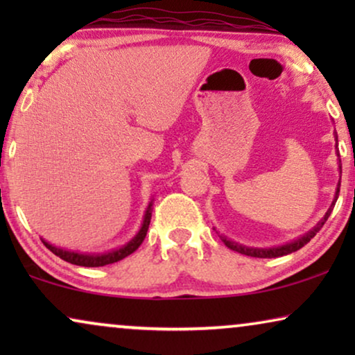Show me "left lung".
<instances>
[{
  "mask_svg": "<svg viewBox=\"0 0 355 355\" xmlns=\"http://www.w3.org/2000/svg\"><path fill=\"white\" fill-rule=\"evenodd\" d=\"M334 137H336V145H338V135L334 134ZM336 155L339 157V152H336ZM338 163H339V166H338L339 174H341L343 169H341V159H339V158H338ZM339 187H341V176H339L338 187H336V192H334V198H333L331 205H329L328 211L324 213V216H323L322 220H320V221L317 223V225H315L309 232H305V234L297 237V239L288 242V244L275 245V247H265V249H261V247H247V245H242V244H239V242L227 239L226 236L220 234V232H218V234H220V239H221L223 242H225V245L227 247V249L236 250V252H239V254H244V255H249V257H257V259H276V257H283V255L293 254V252L302 249V247H304L305 244H307V242H309L310 239H312V237H313L315 234H317V232H318L320 230H322L324 223H327L328 216L331 215V211H333V208H334V203H336V200H338Z\"/></svg>",
  "mask_w": 355,
  "mask_h": 355,
  "instance_id": "8db88e82",
  "label": "left lung"
}]
</instances>
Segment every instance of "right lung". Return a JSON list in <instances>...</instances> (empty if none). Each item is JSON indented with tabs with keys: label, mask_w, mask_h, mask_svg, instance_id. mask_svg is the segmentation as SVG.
Instances as JSON below:
<instances>
[{
	"label": "right lung",
	"mask_w": 355,
	"mask_h": 355,
	"mask_svg": "<svg viewBox=\"0 0 355 355\" xmlns=\"http://www.w3.org/2000/svg\"><path fill=\"white\" fill-rule=\"evenodd\" d=\"M152 205H153V198L150 200L147 210H145V215H144V221H142V226H140V230L137 231V234H135L132 239H130L128 244L118 247V249H113V250H108V252H103V254H89V252H77V250H67V249H62V247H56L50 244V242H46L45 239H42L43 244H45L46 249H50L53 254L60 257L64 261H69L72 265H79V266H105V265H110V263H114V261H119L125 259V257L132 254L140 247L142 244L145 236H147V231H148V225H150V220H152Z\"/></svg>",
	"instance_id": "add662e5"
}]
</instances>
